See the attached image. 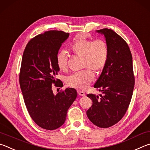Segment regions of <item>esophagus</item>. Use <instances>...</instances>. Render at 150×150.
<instances>
[{
	"instance_id": "obj_1",
	"label": "esophagus",
	"mask_w": 150,
	"mask_h": 150,
	"mask_svg": "<svg viewBox=\"0 0 150 150\" xmlns=\"http://www.w3.org/2000/svg\"><path fill=\"white\" fill-rule=\"evenodd\" d=\"M78 95L80 96H86L85 93L83 92V91H78Z\"/></svg>"
}]
</instances>
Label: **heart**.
Here are the masks:
<instances>
[{
  "label": "heart",
  "instance_id": "b5f03b06",
  "mask_svg": "<svg viewBox=\"0 0 150 150\" xmlns=\"http://www.w3.org/2000/svg\"><path fill=\"white\" fill-rule=\"evenodd\" d=\"M68 50L76 56L82 58V67L86 69L68 76L67 83L74 88L81 90L87 88L94 78V74L91 70L95 72L101 71L108 61V45L101 39L93 41L83 35H78L71 42ZM56 62L60 70H67V57L64 52L60 51L57 54Z\"/></svg>",
  "mask_w": 150,
  "mask_h": 150
}]
</instances>
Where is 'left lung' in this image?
I'll return each instance as SVG.
<instances>
[{
    "label": "left lung",
    "mask_w": 150,
    "mask_h": 150,
    "mask_svg": "<svg viewBox=\"0 0 150 150\" xmlns=\"http://www.w3.org/2000/svg\"><path fill=\"white\" fill-rule=\"evenodd\" d=\"M103 34L109 47V59L93 87L101 91L99 96L88 94L93 104L86 114L93 125L108 128L124 117L134 87L132 57L128 44L113 30H97Z\"/></svg>",
    "instance_id": "8db88e82"
}]
</instances>
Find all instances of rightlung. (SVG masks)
Wrapping results in <instances>:
<instances>
[{
	"label": "right lung",
	"mask_w": 150,
	"mask_h": 150,
	"mask_svg": "<svg viewBox=\"0 0 150 150\" xmlns=\"http://www.w3.org/2000/svg\"><path fill=\"white\" fill-rule=\"evenodd\" d=\"M68 36L62 31H45L31 39L23 53L19 81L26 108L33 121L46 130H55L64 124L68 109L77 97L72 88L57 95L52 90V83L61 86L55 78L59 71L56 59Z\"/></svg>",
	"instance_id": "right-lung-1"
}]
</instances>
